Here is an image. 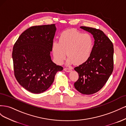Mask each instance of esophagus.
<instances>
[{
  "label": "esophagus",
  "instance_id": "1",
  "mask_svg": "<svg viewBox=\"0 0 126 126\" xmlns=\"http://www.w3.org/2000/svg\"><path fill=\"white\" fill-rule=\"evenodd\" d=\"M63 70L67 72H70L71 71V68H64Z\"/></svg>",
  "mask_w": 126,
  "mask_h": 126
}]
</instances>
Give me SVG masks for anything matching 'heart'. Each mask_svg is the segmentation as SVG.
I'll return each instance as SVG.
<instances>
[{"label":"heart","mask_w":126,"mask_h":126,"mask_svg":"<svg viewBox=\"0 0 126 126\" xmlns=\"http://www.w3.org/2000/svg\"><path fill=\"white\" fill-rule=\"evenodd\" d=\"M94 47V39L88 33H82L74 29L61 33L59 41L52 43V51L56 62L62 64L66 58L68 63L82 64L90 57Z\"/></svg>","instance_id":"b5f03b06"}]
</instances>
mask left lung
<instances>
[{
  "instance_id": "obj_1",
  "label": "left lung",
  "mask_w": 126,
  "mask_h": 126,
  "mask_svg": "<svg viewBox=\"0 0 126 126\" xmlns=\"http://www.w3.org/2000/svg\"><path fill=\"white\" fill-rule=\"evenodd\" d=\"M80 28L92 34L94 44L89 58L74 68L79 74V78L74 86L82 94H91L104 87L112 74L113 46L102 30L85 26Z\"/></svg>"
}]
</instances>
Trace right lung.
<instances>
[{"mask_svg":"<svg viewBox=\"0 0 126 126\" xmlns=\"http://www.w3.org/2000/svg\"><path fill=\"white\" fill-rule=\"evenodd\" d=\"M55 24L30 27L15 43L12 53L15 78L27 90L40 94L52 85L63 67L51 60Z\"/></svg>","mask_w":126,"mask_h":126,"instance_id":"right-lung-1","label":"right lung"}]
</instances>
